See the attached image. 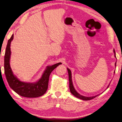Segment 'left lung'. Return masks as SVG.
<instances>
[{"label": "left lung", "instance_id": "8db88e82", "mask_svg": "<svg viewBox=\"0 0 122 122\" xmlns=\"http://www.w3.org/2000/svg\"><path fill=\"white\" fill-rule=\"evenodd\" d=\"M113 52H114V53H115V57H116V53H115V50H113ZM115 65L116 66V63H115ZM67 71H68V73H69V88H70V91L71 93L73 95H74L75 97L78 98H79V99H82V100H84V101L91 100V99L94 98H95L96 97H97V96H98V95H97V96H95L87 97L83 96H81V95L80 94H79V93H78L75 90L74 87H73V86L72 81V78H71V72L70 71V70L67 68Z\"/></svg>", "mask_w": 122, "mask_h": 122}]
</instances>
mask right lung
Masks as SVG:
<instances>
[{
    "mask_svg": "<svg viewBox=\"0 0 122 122\" xmlns=\"http://www.w3.org/2000/svg\"><path fill=\"white\" fill-rule=\"evenodd\" d=\"M13 39L12 35L8 41L4 57V71L7 81L10 86L21 96L27 98L38 97L43 96L46 92L48 88L49 77L51 72L61 63H58L50 66H47L42 77L37 82L35 83H27L20 81L17 77L14 76L10 65L11 50L10 44Z\"/></svg>",
    "mask_w": 122,
    "mask_h": 122,
    "instance_id": "add662e5",
    "label": "right lung"
}]
</instances>
